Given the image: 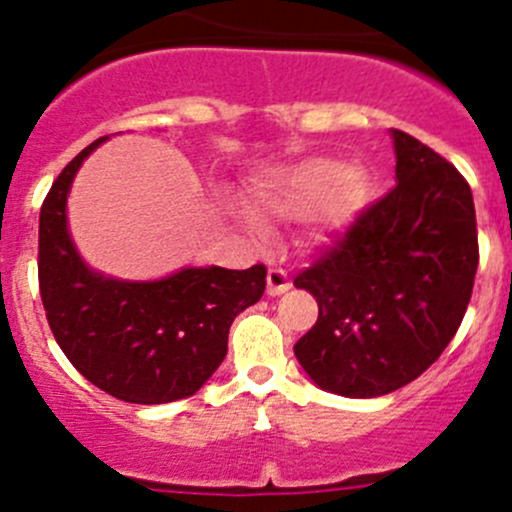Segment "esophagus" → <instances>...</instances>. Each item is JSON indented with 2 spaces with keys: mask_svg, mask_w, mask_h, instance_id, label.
<instances>
[{
  "mask_svg": "<svg viewBox=\"0 0 512 512\" xmlns=\"http://www.w3.org/2000/svg\"><path fill=\"white\" fill-rule=\"evenodd\" d=\"M289 287H292V282H289L287 272L282 267H270V272H267V294L277 297V294L287 292Z\"/></svg>",
  "mask_w": 512,
  "mask_h": 512,
  "instance_id": "1",
  "label": "esophagus"
}]
</instances>
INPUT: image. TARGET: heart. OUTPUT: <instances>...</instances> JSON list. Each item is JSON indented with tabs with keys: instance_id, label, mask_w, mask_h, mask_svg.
Returning <instances> with one entry per match:
<instances>
[{
	"instance_id": "b5f03b06",
	"label": "heart",
	"mask_w": 512,
	"mask_h": 512,
	"mask_svg": "<svg viewBox=\"0 0 512 512\" xmlns=\"http://www.w3.org/2000/svg\"><path fill=\"white\" fill-rule=\"evenodd\" d=\"M332 196V220L337 225L347 223L364 203L366 183L359 173H349V168L332 158H314L299 165L287 178L285 190L275 200L280 208L292 213H304Z\"/></svg>"
}]
</instances>
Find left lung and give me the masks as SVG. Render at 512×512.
<instances>
[{"label": "left lung", "mask_w": 512, "mask_h": 512, "mask_svg": "<svg viewBox=\"0 0 512 512\" xmlns=\"http://www.w3.org/2000/svg\"><path fill=\"white\" fill-rule=\"evenodd\" d=\"M391 136L394 188L294 277L319 304L294 356L319 389L349 399L418 379L456 337L478 270L468 180L418 138Z\"/></svg>", "instance_id": "1"}]
</instances>
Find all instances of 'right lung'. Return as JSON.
<instances>
[{"mask_svg":"<svg viewBox=\"0 0 512 512\" xmlns=\"http://www.w3.org/2000/svg\"><path fill=\"white\" fill-rule=\"evenodd\" d=\"M86 146L54 180L39 215V292L51 334L81 376L128 404L193 396L227 354L230 324L260 302L267 267H188L158 282L91 272L66 230V195Z\"/></svg>","mask_w":512,"mask_h":512,"instance_id":"right-lung-1","label":"right lung"}]
</instances>
